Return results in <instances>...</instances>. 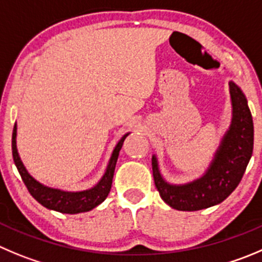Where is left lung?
<instances>
[{
  "label": "left lung",
  "instance_id": "left-lung-1",
  "mask_svg": "<svg viewBox=\"0 0 262 262\" xmlns=\"http://www.w3.org/2000/svg\"><path fill=\"white\" fill-rule=\"evenodd\" d=\"M231 122L204 173L189 183L171 184L151 157L153 178L161 198L179 211H199L225 201L241 183L253 150V121L241 87L229 82Z\"/></svg>",
  "mask_w": 262,
  "mask_h": 262
}]
</instances>
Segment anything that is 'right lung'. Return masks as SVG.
Instances as JSON below:
<instances>
[{
    "instance_id": "1",
    "label": "right lung",
    "mask_w": 262,
    "mask_h": 262,
    "mask_svg": "<svg viewBox=\"0 0 262 262\" xmlns=\"http://www.w3.org/2000/svg\"><path fill=\"white\" fill-rule=\"evenodd\" d=\"M128 134L129 133L124 134V135L118 140L117 145L114 146L111 158H109L108 164H106L105 171H104L100 180H99L94 186H91V188L89 189H84V190H63V189L46 186L43 185V184L39 183V181H37L36 179L27 171L26 166H24V163L21 162L20 156L17 153L16 123H15L14 129H12V157H14L15 166H16L17 171L20 173L27 189H28L31 195L33 196L38 203H41L43 207L49 208V210L74 215V213L91 211L92 208L98 207L99 204L103 203V202L105 201V198L108 196L112 188V181H113V175L114 170H116L117 159H118L119 156V150H121L124 139L128 136Z\"/></svg>"
}]
</instances>
